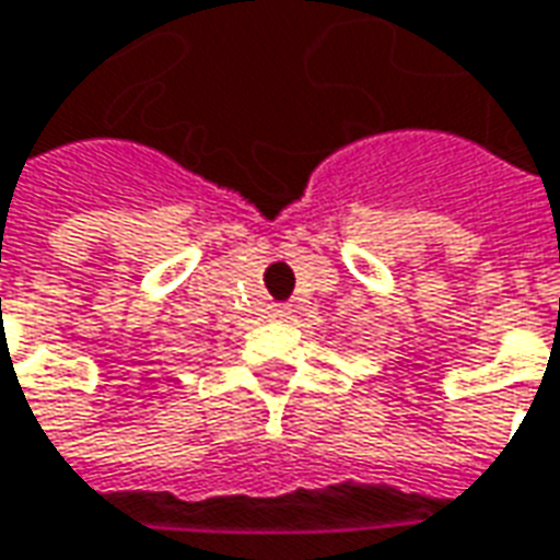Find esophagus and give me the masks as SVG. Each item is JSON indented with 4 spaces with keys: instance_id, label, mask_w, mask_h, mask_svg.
Here are the masks:
<instances>
[{
    "instance_id": "obj_1",
    "label": "esophagus",
    "mask_w": 560,
    "mask_h": 560,
    "mask_svg": "<svg viewBox=\"0 0 560 560\" xmlns=\"http://www.w3.org/2000/svg\"><path fill=\"white\" fill-rule=\"evenodd\" d=\"M267 318H272V320L291 318V306H288V303H276V306L267 308Z\"/></svg>"
}]
</instances>
